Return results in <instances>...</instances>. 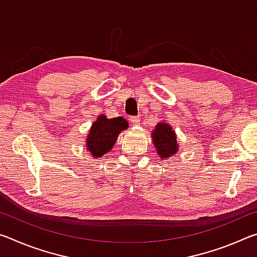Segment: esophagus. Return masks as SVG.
Returning <instances> with one entry per match:
<instances>
[{
  "label": "esophagus",
  "mask_w": 257,
  "mask_h": 257,
  "mask_svg": "<svg viewBox=\"0 0 257 257\" xmlns=\"http://www.w3.org/2000/svg\"><path fill=\"white\" fill-rule=\"evenodd\" d=\"M129 121H130V122H132L134 125H137V124H139V122H141V119H139L138 116H130Z\"/></svg>",
  "instance_id": "esophagus-1"
}]
</instances>
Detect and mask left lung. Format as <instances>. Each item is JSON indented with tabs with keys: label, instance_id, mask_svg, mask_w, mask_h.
Instances as JSON below:
<instances>
[{
	"label": "left lung",
	"instance_id": "1",
	"mask_svg": "<svg viewBox=\"0 0 257 257\" xmlns=\"http://www.w3.org/2000/svg\"><path fill=\"white\" fill-rule=\"evenodd\" d=\"M152 142L161 159H170L178 151L177 135L168 122H159L152 133Z\"/></svg>",
	"mask_w": 257,
	"mask_h": 257
}]
</instances>
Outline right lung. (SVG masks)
I'll use <instances>...</instances> for the list:
<instances>
[{"label": "right lung", "mask_w": 257, "mask_h": 257, "mask_svg": "<svg viewBox=\"0 0 257 257\" xmlns=\"http://www.w3.org/2000/svg\"><path fill=\"white\" fill-rule=\"evenodd\" d=\"M127 128L128 121L122 116L107 119L105 115H98L86 138L87 151L92 154L93 158H101L112 150L119 134Z\"/></svg>", "instance_id": "1"}]
</instances>
